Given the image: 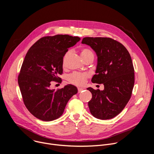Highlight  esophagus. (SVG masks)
Instances as JSON below:
<instances>
[{"mask_svg": "<svg viewBox=\"0 0 154 154\" xmlns=\"http://www.w3.org/2000/svg\"><path fill=\"white\" fill-rule=\"evenodd\" d=\"M85 89L83 88H78V92L80 93L81 92H82V91H83Z\"/></svg>", "mask_w": 154, "mask_h": 154, "instance_id": "1", "label": "esophagus"}]
</instances>
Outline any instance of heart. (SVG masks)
Returning <instances> with one entry per match:
<instances>
[{
	"label": "heart",
	"mask_w": 154,
	"mask_h": 154,
	"mask_svg": "<svg viewBox=\"0 0 154 154\" xmlns=\"http://www.w3.org/2000/svg\"><path fill=\"white\" fill-rule=\"evenodd\" d=\"M80 54L82 57L83 58L89 57L91 55H94L93 52L87 48H83L80 51ZM68 53L65 54L63 58V63L66 58ZM89 77V74L88 73H81V72H74L69 75L68 80L69 82L77 86H82L86 82L87 79Z\"/></svg>",
	"instance_id": "heart-1"
}]
</instances>
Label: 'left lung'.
<instances>
[{"label":"left lung","mask_w":154,"mask_h":154,"mask_svg":"<svg viewBox=\"0 0 154 154\" xmlns=\"http://www.w3.org/2000/svg\"><path fill=\"white\" fill-rule=\"evenodd\" d=\"M82 44L96 53L97 64L92 82L103 83L104 90L87 88L92 94L88 102L91 113L97 119L113 118L129 101L135 83L134 68L130 55L119 42L103 37H85Z\"/></svg>","instance_id":"left-lung-1"}]
</instances>
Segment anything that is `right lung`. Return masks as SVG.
Here are the masks:
<instances>
[{
  "label": "right lung",
  "instance_id": "obj_1",
  "mask_svg": "<svg viewBox=\"0 0 154 154\" xmlns=\"http://www.w3.org/2000/svg\"><path fill=\"white\" fill-rule=\"evenodd\" d=\"M80 40L78 36L57 35L38 40L28 51L18 76L24 103L36 118L44 121L58 119L66 105L78 92L72 85L51 90V82H61L63 57Z\"/></svg>",
  "mask_w": 154,
  "mask_h": 154
}]
</instances>
